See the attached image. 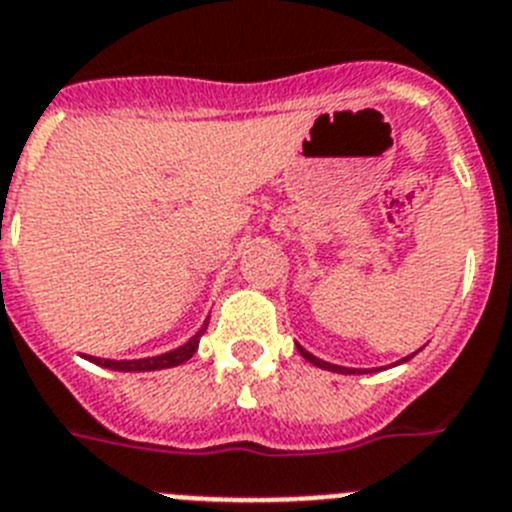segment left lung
Instances as JSON below:
<instances>
[{
    "mask_svg": "<svg viewBox=\"0 0 512 512\" xmlns=\"http://www.w3.org/2000/svg\"><path fill=\"white\" fill-rule=\"evenodd\" d=\"M296 350H299V353L304 355V358L311 363V366L324 368V371H332V373H371L373 371V368H348V366H337V363H327V361H322V358H317V355H314V353H309V350H306V348H301L299 342H296ZM412 355H415V353H412ZM412 355H407V358L397 361V363H394V366H402V363H407L412 358Z\"/></svg>",
    "mask_w": 512,
    "mask_h": 512,
    "instance_id": "1",
    "label": "left lung"
}]
</instances>
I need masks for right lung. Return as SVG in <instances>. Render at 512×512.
I'll list each match as a JSON object with an SVG mask.
<instances>
[{"instance_id": "1", "label": "right lung", "mask_w": 512, "mask_h": 512, "mask_svg": "<svg viewBox=\"0 0 512 512\" xmlns=\"http://www.w3.org/2000/svg\"><path fill=\"white\" fill-rule=\"evenodd\" d=\"M208 330V319L201 324V330L195 332L188 342H182L180 348L167 350L162 355H151V358H133V361H110V358H95V355H84L87 361L95 363V366L110 368V371H123V373H144V371H162V368H175L182 366L185 361H190L198 350V342H201L203 332Z\"/></svg>"}]
</instances>
